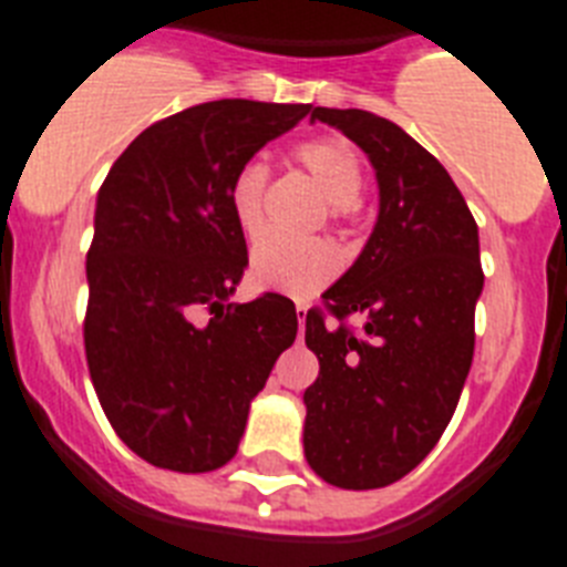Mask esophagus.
<instances>
[{
  "instance_id": "obj_1",
  "label": "esophagus",
  "mask_w": 567,
  "mask_h": 567,
  "mask_svg": "<svg viewBox=\"0 0 567 567\" xmlns=\"http://www.w3.org/2000/svg\"><path fill=\"white\" fill-rule=\"evenodd\" d=\"M307 310H310V303H303V301L295 303V312H298V324H301V333H303V324H307Z\"/></svg>"
}]
</instances>
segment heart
I'll use <instances>...</instances> for the list:
<instances>
[{
	"mask_svg": "<svg viewBox=\"0 0 567 567\" xmlns=\"http://www.w3.org/2000/svg\"><path fill=\"white\" fill-rule=\"evenodd\" d=\"M295 162L310 173L316 185L333 203V214L341 217L353 208L362 194V158L344 138L324 135L295 150ZM266 182L269 171L264 162H249L234 173L228 188V205L243 234L255 237L264 228ZM341 269V255L330 240H287L269 234L251 249V278L257 287L272 289L292 298H310L330 284Z\"/></svg>",
	"mask_w": 567,
	"mask_h": 567,
	"instance_id": "1",
	"label": "heart"
}]
</instances>
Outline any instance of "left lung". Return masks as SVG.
<instances>
[{
  "label": "left lung",
  "mask_w": 567,
  "mask_h": 567,
  "mask_svg": "<svg viewBox=\"0 0 567 567\" xmlns=\"http://www.w3.org/2000/svg\"><path fill=\"white\" fill-rule=\"evenodd\" d=\"M377 173L379 214L362 255L327 289L339 321L307 312L318 379L303 391V455L341 489H379L409 475L441 441L475 350L484 289L478 226L446 167L394 121L316 106Z\"/></svg>",
  "instance_id": "obj_1"
}]
</instances>
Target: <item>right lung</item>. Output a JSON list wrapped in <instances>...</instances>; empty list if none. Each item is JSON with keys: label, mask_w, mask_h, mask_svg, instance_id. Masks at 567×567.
Wrapping results in <instances>:
<instances>
[{"label": "right lung", "mask_w": 567, "mask_h": 567, "mask_svg": "<svg viewBox=\"0 0 567 567\" xmlns=\"http://www.w3.org/2000/svg\"><path fill=\"white\" fill-rule=\"evenodd\" d=\"M310 104L210 101L147 126L97 190L83 324L89 377L115 434L173 472L237 455L251 400L298 333L295 303H228L249 266L234 173Z\"/></svg>", "instance_id": "obj_1"}]
</instances>
